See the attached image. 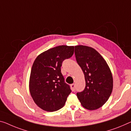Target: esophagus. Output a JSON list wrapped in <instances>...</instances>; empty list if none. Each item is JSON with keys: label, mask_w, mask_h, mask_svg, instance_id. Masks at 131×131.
Segmentation results:
<instances>
[{"label": "esophagus", "mask_w": 131, "mask_h": 131, "mask_svg": "<svg viewBox=\"0 0 131 131\" xmlns=\"http://www.w3.org/2000/svg\"><path fill=\"white\" fill-rule=\"evenodd\" d=\"M75 84H72L71 85V90L72 91H75Z\"/></svg>", "instance_id": "obj_1"}]
</instances>
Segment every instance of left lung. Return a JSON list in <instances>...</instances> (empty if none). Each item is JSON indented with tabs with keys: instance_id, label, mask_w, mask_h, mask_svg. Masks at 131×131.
Segmentation results:
<instances>
[{
	"instance_id": "left-lung-1",
	"label": "left lung",
	"mask_w": 131,
	"mask_h": 131,
	"mask_svg": "<svg viewBox=\"0 0 131 131\" xmlns=\"http://www.w3.org/2000/svg\"><path fill=\"white\" fill-rule=\"evenodd\" d=\"M75 55L85 80V89L77 93V97L84 108L97 110L105 104L112 93L111 71L105 59L93 48L75 46Z\"/></svg>"
}]
</instances>
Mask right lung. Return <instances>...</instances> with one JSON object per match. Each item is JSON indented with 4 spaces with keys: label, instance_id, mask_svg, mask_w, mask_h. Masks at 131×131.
<instances>
[{
    "label": "right lung",
    "instance_id": "add662e5",
    "mask_svg": "<svg viewBox=\"0 0 131 131\" xmlns=\"http://www.w3.org/2000/svg\"><path fill=\"white\" fill-rule=\"evenodd\" d=\"M74 47L59 46L39 54L32 66L30 93L39 107L48 112L63 108L71 93L61 72L62 63L73 55Z\"/></svg>",
    "mask_w": 131,
    "mask_h": 131
}]
</instances>
